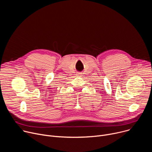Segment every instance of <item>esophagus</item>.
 I'll return each instance as SVG.
<instances>
[{
  "label": "esophagus",
  "instance_id": "34e87169",
  "mask_svg": "<svg viewBox=\"0 0 152 152\" xmlns=\"http://www.w3.org/2000/svg\"><path fill=\"white\" fill-rule=\"evenodd\" d=\"M77 76H80L81 75V73H77Z\"/></svg>",
  "mask_w": 152,
  "mask_h": 152
}]
</instances>
